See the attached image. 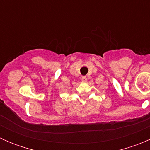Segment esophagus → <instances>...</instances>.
<instances>
[{"label":"esophagus","instance_id":"esophagus-1","mask_svg":"<svg viewBox=\"0 0 150 150\" xmlns=\"http://www.w3.org/2000/svg\"><path fill=\"white\" fill-rule=\"evenodd\" d=\"M82 82L83 83H86L87 82V78H86V76H83L82 77Z\"/></svg>","mask_w":150,"mask_h":150}]
</instances>
